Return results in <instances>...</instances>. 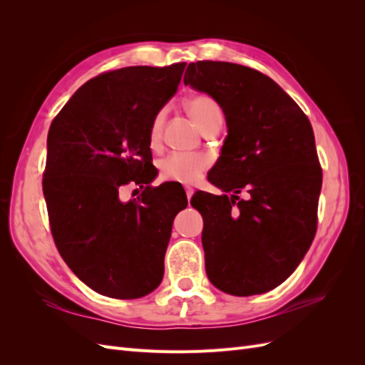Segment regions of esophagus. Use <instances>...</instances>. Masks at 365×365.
Returning <instances> with one entry per match:
<instances>
[{
    "mask_svg": "<svg viewBox=\"0 0 365 365\" xmlns=\"http://www.w3.org/2000/svg\"><path fill=\"white\" fill-rule=\"evenodd\" d=\"M185 189V195H187V200H190V197L193 196V193H195V190H193V187H190V185H185L184 187Z\"/></svg>",
    "mask_w": 365,
    "mask_h": 365,
    "instance_id": "34e87169",
    "label": "esophagus"
}]
</instances>
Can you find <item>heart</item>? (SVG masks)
Here are the masks:
<instances>
[{
  "label": "heart",
  "mask_w": 365,
  "mask_h": 365,
  "mask_svg": "<svg viewBox=\"0 0 365 365\" xmlns=\"http://www.w3.org/2000/svg\"><path fill=\"white\" fill-rule=\"evenodd\" d=\"M187 111L204 132L220 126L224 121L222 106L216 98L208 94H195L187 101ZM165 118V109L153 115L149 128L148 141L152 149H157L161 143L163 126ZM210 160L204 153H170L160 161V175L165 181H175L182 184H192L201 178L207 170Z\"/></svg>",
  "instance_id": "heart-1"
}]
</instances>
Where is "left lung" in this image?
I'll return each mask as SVG.
<instances>
[{
    "mask_svg": "<svg viewBox=\"0 0 365 365\" xmlns=\"http://www.w3.org/2000/svg\"><path fill=\"white\" fill-rule=\"evenodd\" d=\"M184 83L222 106L228 135L208 181L231 196L197 192L205 271L217 289L248 297L277 288L317 233L323 170L307 115L267 74L231 62L189 63ZM247 190L248 200L237 193Z\"/></svg>",
    "mask_w": 365,
    "mask_h": 365,
    "instance_id": "obj_1",
    "label": "left lung"
}]
</instances>
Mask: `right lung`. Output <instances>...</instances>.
Masks as SVG:
<instances>
[{"label": "right lung", "mask_w": 365, "mask_h": 365, "mask_svg": "<svg viewBox=\"0 0 365 365\" xmlns=\"http://www.w3.org/2000/svg\"><path fill=\"white\" fill-rule=\"evenodd\" d=\"M185 62L125 67L83 83L54 117L42 190L63 262L96 292L129 300L161 283L164 254L185 193L152 187L150 121L175 94ZM145 186L123 203L119 189Z\"/></svg>", "instance_id": "obj_1"}]
</instances>
